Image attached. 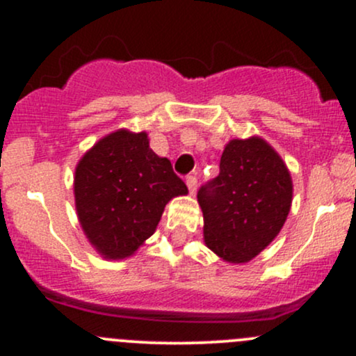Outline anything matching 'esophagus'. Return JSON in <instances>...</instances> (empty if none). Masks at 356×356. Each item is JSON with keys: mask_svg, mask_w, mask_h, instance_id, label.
I'll use <instances>...</instances> for the list:
<instances>
[{"mask_svg": "<svg viewBox=\"0 0 356 356\" xmlns=\"http://www.w3.org/2000/svg\"><path fill=\"white\" fill-rule=\"evenodd\" d=\"M186 184H187V189L192 195L195 194V191H197V179H195V175H189V177L186 179Z\"/></svg>", "mask_w": 356, "mask_h": 356, "instance_id": "obj_1", "label": "esophagus"}]
</instances>
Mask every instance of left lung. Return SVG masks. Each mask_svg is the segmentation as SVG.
<instances>
[{"mask_svg": "<svg viewBox=\"0 0 356 356\" xmlns=\"http://www.w3.org/2000/svg\"><path fill=\"white\" fill-rule=\"evenodd\" d=\"M219 169L197 194L204 243L226 263H249L283 229L293 202L291 174L257 136L227 142Z\"/></svg>", "mask_w": 356, "mask_h": 356, "instance_id": "left-lung-1", "label": "left lung"}]
</instances>
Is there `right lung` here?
<instances>
[{"label":"right lung","instance_id":"1","mask_svg":"<svg viewBox=\"0 0 356 356\" xmlns=\"http://www.w3.org/2000/svg\"><path fill=\"white\" fill-rule=\"evenodd\" d=\"M73 194L80 226L105 259H125L157 229L165 206L187 187L149 134L118 129L102 137L75 167Z\"/></svg>","mask_w":356,"mask_h":356}]
</instances>
